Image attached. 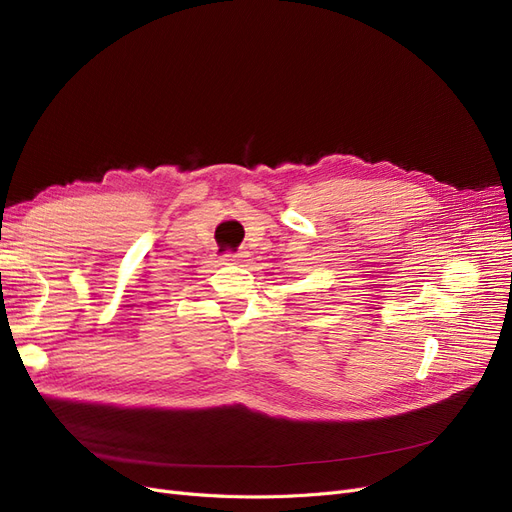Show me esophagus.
Here are the masks:
<instances>
[{"instance_id": "esophagus-1", "label": "esophagus", "mask_w": 512, "mask_h": 512, "mask_svg": "<svg viewBox=\"0 0 512 512\" xmlns=\"http://www.w3.org/2000/svg\"><path fill=\"white\" fill-rule=\"evenodd\" d=\"M241 258H245V254H241V252H226V254H222V262L224 264H235Z\"/></svg>"}]
</instances>
